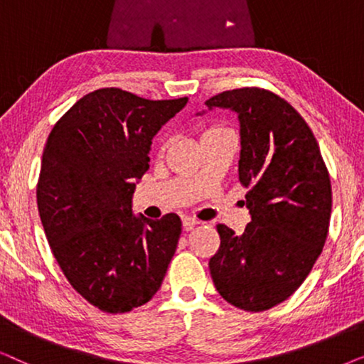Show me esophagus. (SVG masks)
Instances as JSON below:
<instances>
[{
	"mask_svg": "<svg viewBox=\"0 0 364 364\" xmlns=\"http://www.w3.org/2000/svg\"><path fill=\"white\" fill-rule=\"evenodd\" d=\"M182 225H183V228H186V230H191L192 227L198 225V220H196L193 217H182Z\"/></svg>",
	"mask_w": 364,
	"mask_h": 364,
	"instance_id": "1",
	"label": "esophagus"
}]
</instances>
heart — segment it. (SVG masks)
<instances>
[{
    "label": "heart",
    "mask_w": 364,
    "mask_h": 364,
    "mask_svg": "<svg viewBox=\"0 0 364 364\" xmlns=\"http://www.w3.org/2000/svg\"><path fill=\"white\" fill-rule=\"evenodd\" d=\"M218 131H225V129H222V127H210V129H207L205 134H212V132H218ZM205 134H203V136H205Z\"/></svg>",
    "instance_id": "obj_1"
}]
</instances>
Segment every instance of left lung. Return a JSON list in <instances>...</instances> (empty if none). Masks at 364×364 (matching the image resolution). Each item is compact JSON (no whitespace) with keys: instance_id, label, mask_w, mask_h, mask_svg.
<instances>
[{"instance_id":"8db88e82","label":"left lung","mask_w":364,"mask_h":364,"mask_svg":"<svg viewBox=\"0 0 364 364\" xmlns=\"http://www.w3.org/2000/svg\"><path fill=\"white\" fill-rule=\"evenodd\" d=\"M205 104L208 111L230 109L238 116V178L250 187L245 198L252 217L242 235L217 227L220 248L208 262L212 280L230 305L268 310L293 295L323 250L330 176L305 119L277 94L243 87Z\"/></svg>"}]
</instances>
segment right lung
Masks as SVG:
<instances>
[{"mask_svg":"<svg viewBox=\"0 0 364 364\" xmlns=\"http://www.w3.org/2000/svg\"><path fill=\"white\" fill-rule=\"evenodd\" d=\"M188 99L149 101L117 87L79 99L43 152L38 210L53 255L79 295L107 313L147 303L182 233L176 213L132 212L152 139Z\"/></svg>","mask_w":364,"mask_h":364,"instance_id":"add662e5","label":"right lung"}]
</instances>
